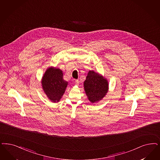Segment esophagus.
Returning a JSON list of instances; mask_svg holds the SVG:
<instances>
[{"label": "esophagus", "instance_id": "34e87169", "mask_svg": "<svg viewBox=\"0 0 160 160\" xmlns=\"http://www.w3.org/2000/svg\"><path fill=\"white\" fill-rule=\"evenodd\" d=\"M74 83H75V84H76V85H78V83H79V81H78V80H75Z\"/></svg>", "mask_w": 160, "mask_h": 160}]
</instances>
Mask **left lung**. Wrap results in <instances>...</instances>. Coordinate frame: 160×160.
<instances>
[{
	"mask_svg": "<svg viewBox=\"0 0 160 160\" xmlns=\"http://www.w3.org/2000/svg\"><path fill=\"white\" fill-rule=\"evenodd\" d=\"M84 88L88 99L93 103L105 97L108 92L109 84L105 77L90 70L84 82Z\"/></svg>",
	"mask_w": 160,
	"mask_h": 160,
	"instance_id": "1",
	"label": "left lung"
}]
</instances>
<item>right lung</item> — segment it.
I'll return each instance as SVG.
<instances>
[{"mask_svg":"<svg viewBox=\"0 0 160 160\" xmlns=\"http://www.w3.org/2000/svg\"><path fill=\"white\" fill-rule=\"evenodd\" d=\"M44 93L52 102H58L65 92L68 82L63 79L62 71L54 67L48 68L41 80Z\"/></svg>","mask_w":160,"mask_h":160,"instance_id":"add662e5","label":"right lung"}]
</instances>
